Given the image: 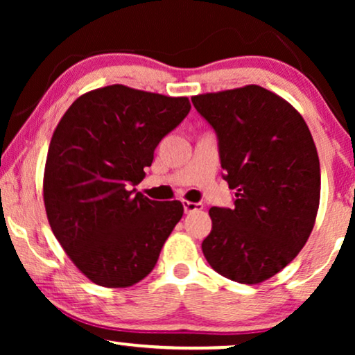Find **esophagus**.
<instances>
[{
	"mask_svg": "<svg viewBox=\"0 0 355 355\" xmlns=\"http://www.w3.org/2000/svg\"><path fill=\"white\" fill-rule=\"evenodd\" d=\"M182 205H184V211H186V213L198 211V210H202V208H203V203L189 202V200H182Z\"/></svg>",
	"mask_w": 355,
	"mask_h": 355,
	"instance_id": "esophagus-1",
	"label": "esophagus"
}]
</instances>
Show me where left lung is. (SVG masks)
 <instances>
[{"mask_svg": "<svg viewBox=\"0 0 355 355\" xmlns=\"http://www.w3.org/2000/svg\"><path fill=\"white\" fill-rule=\"evenodd\" d=\"M215 129L221 168L236 191L232 208H210L202 242L213 270L259 284L291 263L313 230L320 205V162L297 110L260 85L192 96Z\"/></svg>", "mask_w": 355, "mask_h": 355, "instance_id": "left-lung-1", "label": "left lung"}]
</instances>
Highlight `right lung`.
Instances as JSON below:
<instances>
[{"label": "right lung", "mask_w": 355, "mask_h": 355, "mask_svg": "<svg viewBox=\"0 0 355 355\" xmlns=\"http://www.w3.org/2000/svg\"><path fill=\"white\" fill-rule=\"evenodd\" d=\"M189 111L187 96L114 84L80 95L58 123L43 202L53 234L92 283L129 288L157 265L184 207L150 200L130 187Z\"/></svg>", "instance_id": "1"}]
</instances>
